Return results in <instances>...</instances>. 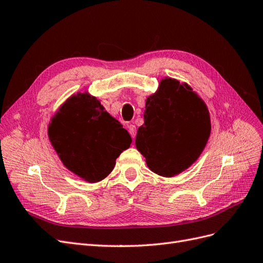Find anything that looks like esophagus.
<instances>
[{"label": "esophagus", "instance_id": "1", "mask_svg": "<svg viewBox=\"0 0 263 263\" xmlns=\"http://www.w3.org/2000/svg\"><path fill=\"white\" fill-rule=\"evenodd\" d=\"M127 128H128V132L130 134L132 138L136 137V126H135L134 124H128V125H127Z\"/></svg>", "mask_w": 263, "mask_h": 263}]
</instances>
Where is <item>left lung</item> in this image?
Returning <instances> with one entry per match:
<instances>
[{"instance_id": "1", "label": "left lung", "mask_w": 263, "mask_h": 263, "mask_svg": "<svg viewBox=\"0 0 263 263\" xmlns=\"http://www.w3.org/2000/svg\"><path fill=\"white\" fill-rule=\"evenodd\" d=\"M145 123L136 147L149 169L171 178L192 165L211 134V118L204 101L186 83L164 78L147 99Z\"/></svg>"}]
</instances>
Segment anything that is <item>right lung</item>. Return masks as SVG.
<instances>
[{
    "mask_svg": "<svg viewBox=\"0 0 263 263\" xmlns=\"http://www.w3.org/2000/svg\"><path fill=\"white\" fill-rule=\"evenodd\" d=\"M48 136L66 168L90 183L105 179L132 144L123 125L87 92L63 103L51 118Z\"/></svg>",
    "mask_w": 263,
    "mask_h": 263,
    "instance_id": "right-lung-1",
    "label": "right lung"
}]
</instances>
